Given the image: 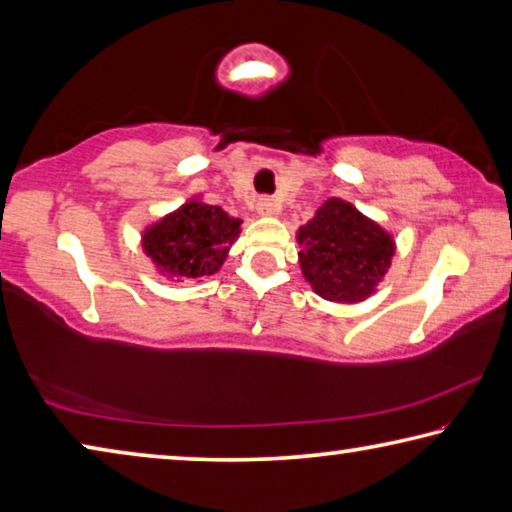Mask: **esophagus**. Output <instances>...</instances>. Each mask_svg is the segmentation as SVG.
<instances>
[{
  "mask_svg": "<svg viewBox=\"0 0 512 512\" xmlns=\"http://www.w3.org/2000/svg\"><path fill=\"white\" fill-rule=\"evenodd\" d=\"M257 212L259 214H275L277 212V203L273 201V198H259V201H257Z\"/></svg>",
  "mask_w": 512,
  "mask_h": 512,
  "instance_id": "esophagus-1",
  "label": "esophagus"
}]
</instances>
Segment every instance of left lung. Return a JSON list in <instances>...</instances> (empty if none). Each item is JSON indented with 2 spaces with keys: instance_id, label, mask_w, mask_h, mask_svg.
Masks as SVG:
<instances>
[{
  "instance_id": "obj_1",
  "label": "left lung",
  "mask_w": 512,
  "mask_h": 512,
  "mask_svg": "<svg viewBox=\"0 0 512 512\" xmlns=\"http://www.w3.org/2000/svg\"><path fill=\"white\" fill-rule=\"evenodd\" d=\"M300 266L327 300L359 302L391 266L393 241L350 203L332 198L298 232Z\"/></svg>"
}]
</instances>
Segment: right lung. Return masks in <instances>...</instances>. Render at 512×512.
I'll list each match as a JSON object with an SVG mask.
<instances>
[{"instance_id": "obj_1", "label": "right lung", "mask_w": 512, "mask_h": 512, "mask_svg": "<svg viewBox=\"0 0 512 512\" xmlns=\"http://www.w3.org/2000/svg\"><path fill=\"white\" fill-rule=\"evenodd\" d=\"M239 225L241 221L230 219L221 207L187 203L183 210L146 230L144 248L167 273L212 275L239 235Z\"/></svg>"}]
</instances>
